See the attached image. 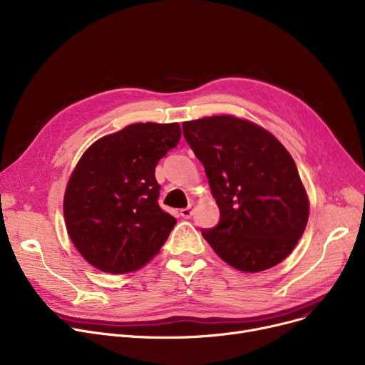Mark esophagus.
I'll return each mask as SVG.
<instances>
[{"label": "esophagus", "mask_w": 365, "mask_h": 365, "mask_svg": "<svg viewBox=\"0 0 365 365\" xmlns=\"http://www.w3.org/2000/svg\"><path fill=\"white\" fill-rule=\"evenodd\" d=\"M192 215H194V202H189V205L186 208L180 210V216L183 219H189Z\"/></svg>", "instance_id": "34e87169"}]
</instances>
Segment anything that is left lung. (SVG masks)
Here are the masks:
<instances>
[{
	"mask_svg": "<svg viewBox=\"0 0 365 365\" xmlns=\"http://www.w3.org/2000/svg\"><path fill=\"white\" fill-rule=\"evenodd\" d=\"M183 136L202 163L220 222L202 237L238 271H266L304 232L309 198L290 152L263 127L234 115L185 121Z\"/></svg>",
	"mask_w": 365,
	"mask_h": 365,
	"instance_id": "left-lung-1",
	"label": "left lung"
}]
</instances>
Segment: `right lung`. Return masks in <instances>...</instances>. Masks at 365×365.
Returning a JSON list of instances; mask_svg holds the SVG:
<instances>
[{"instance_id": "obj_1", "label": "right lung", "mask_w": 365, "mask_h": 365, "mask_svg": "<svg viewBox=\"0 0 365 365\" xmlns=\"http://www.w3.org/2000/svg\"><path fill=\"white\" fill-rule=\"evenodd\" d=\"M179 123H136L96 140L63 198L66 231L96 269L121 275L160 253L176 219L158 205L155 167L179 143Z\"/></svg>"}]
</instances>
